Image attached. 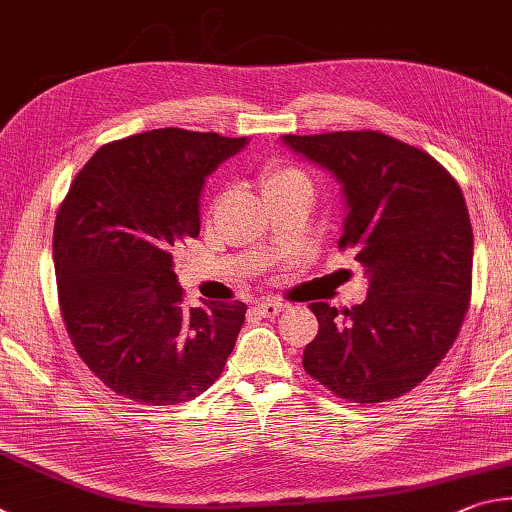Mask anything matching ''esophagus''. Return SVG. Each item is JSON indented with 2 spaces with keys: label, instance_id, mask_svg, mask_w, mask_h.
I'll use <instances>...</instances> for the list:
<instances>
[{
  "label": "esophagus",
  "instance_id": "esophagus-1",
  "mask_svg": "<svg viewBox=\"0 0 512 512\" xmlns=\"http://www.w3.org/2000/svg\"><path fill=\"white\" fill-rule=\"evenodd\" d=\"M285 308H288V306H285V303L272 301V299H263V301L256 303V312L261 317H276V315H281Z\"/></svg>",
  "mask_w": 512,
  "mask_h": 512
}]
</instances>
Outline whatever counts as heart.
<instances>
[{"instance_id": "1", "label": "heart", "mask_w": 512, "mask_h": 512, "mask_svg": "<svg viewBox=\"0 0 512 512\" xmlns=\"http://www.w3.org/2000/svg\"><path fill=\"white\" fill-rule=\"evenodd\" d=\"M258 184H261L263 193L270 200L285 191H292V188H308V191H312V179L306 170L279 159L263 164L261 173H258Z\"/></svg>"}]
</instances>
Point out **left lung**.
<instances>
[{
  "instance_id": "left-lung-1",
  "label": "left lung",
  "mask_w": 512,
  "mask_h": 512,
  "mask_svg": "<svg viewBox=\"0 0 512 512\" xmlns=\"http://www.w3.org/2000/svg\"><path fill=\"white\" fill-rule=\"evenodd\" d=\"M283 141L344 184L339 249L371 281L351 310L310 303L319 333L303 369L357 405L405 396L450 351L470 308L474 240L461 186L429 152L375 130Z\"/></svg>"
}]
</instances>
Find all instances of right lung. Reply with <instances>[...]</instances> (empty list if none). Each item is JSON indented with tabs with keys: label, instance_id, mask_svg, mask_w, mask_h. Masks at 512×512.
I'll list each match as a JSON object with an SVG mask.
<instances>
[{
	"label": "right lung",
	"instance_id": "obj_1",
	"mask_svg": "<svg viewBox=\"0 0 512 512\" xmlns=\"http://www.w3.org/2000/svg\"><path fill=\"white\" fill-rule=\"evenodd\" d=\"M247 139L159 128L105 143L71 182L53 227L65 328L116 396L179 405L220 378L242 301L186 308L175 249L200 236V191Z\"/></svg>",
	"mask_w": 512,
	"mask_h": 512
}]
</instances>
